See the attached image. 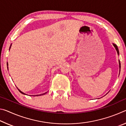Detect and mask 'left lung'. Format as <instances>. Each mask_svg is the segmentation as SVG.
<instances>
[{
    "instance_id": "left-lung-1",
    "label": "left lung",
    "mask_w": 126,
    "mask_h": 126,
    "mask_svg": "<svg viewBox=\"0 0 126 126\" xmlns=\"http://www.w3.org/2000/svg\"><path fill=\"white\" fill-rule=\"evenodd\" d=\"M113 44V46L114 47V48H116V49L117 52V53H118V54L119 55V51H118V47H117V46L116 45V44ZM119 69H120V68H121V63H120V61H119Z\"/></svg>"
}]
</instances>
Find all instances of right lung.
I'll return each mask as SVG.
<instances>
[{
  "label": "right lung",
  "mask_w": 126,
  "mask_h": 126,
  "mask_svg": "<svg viewBox=\"0 0 126 126\" xmlns=\"http://www.w3.org/2000/svg\"><path fill=\"white\" fill-rule=\"evenodd\" d=\"M11 46H12V44H11V45H10V48H9V50H10V47H11ZM7 65H8V63H7ZM18 90H19V91L21 93H22V94H25L24 93H23V92H22V91H20L19 90V89L18 88ZM46 93H47V92H46V93H43V94H39V95H33V96H39V95H44V94H45Z\"/></svg>",
  "instance_id": "obj_1"
}]
</instances>
